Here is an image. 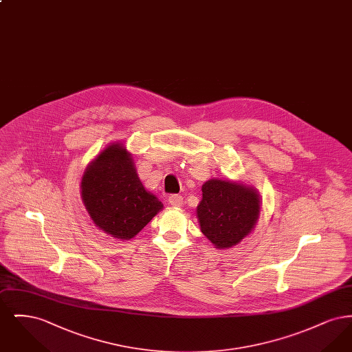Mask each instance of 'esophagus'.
I'll list each match as a JSON object with an SVG mask.
<instances>
[{
	"mask_svg": "<svg viewBox=\"0 0 352 352\" xmlns=\"http://www.w3.org/2000/svg\"><path fill=\"white\" fill-rule=\"evenodd\" d=\"M168 203L173 206V207H181L184 204V197L182 195H178V194H173L168 197Z\"/></svg>",
	"mask_w": 352,
	"mask_h": 352,
	"instance_id": "obj_1",
	"label": "esophagus"
}]
</instances>
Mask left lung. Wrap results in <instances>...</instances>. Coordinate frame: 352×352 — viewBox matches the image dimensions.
<instances>
[{"label":"left lung","mask_w":352,"mask_h":352,"mask_svg":"<svg viewBox=\"0 0 352 352\" xmlns=\"http://www.w3.org/2000/svg\"><path fill=\"white\" fill-rule=\"evenodd\" d=\"M201 192L197 208L201 231L217 248L236 245L251 232L260 214V199L253 188L210 179L201 186Z\"/></svg>","instance_id":"8db88e82"}]
</instances>
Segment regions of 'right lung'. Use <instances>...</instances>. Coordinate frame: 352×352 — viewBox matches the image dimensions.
Returning <instances> with one entry per match:
<instances>
[{
	"mask_svg": "<svg viewBox=\"0 0 352 352\" xmlns=\"http://www.w3.org/2000/svg\"><path fill=\"white\" fill-rule=\"evenodd\" d=\"M82 198L94 223L122 240L138 234L162 208L141 184L131 154L118 144L101 151L85 170Z\"/></svg>",
	"mask_w": 352,
	"mask_h": 352,
	"instance_id": "1",
	"label": "right lung"
}]
</instances>
